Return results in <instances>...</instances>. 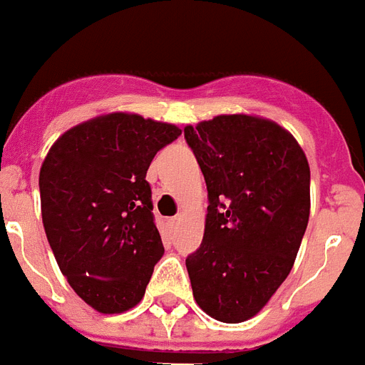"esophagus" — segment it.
<instances>
[{"label":"esophagus","instance_id":"obj_1","mask_svg":"<svg viewBox=\"0 0 365 365\" xmlns=\"http://www.w3.org/2000/svg\"><path fill=\"white\" fill-rule=\"evenodd\" d=\"M180 219H182V215H174V217L168 219V223H170V227H173V229H176L178 223H180Z\"/></svg>","mask_w":365,"mask_h":365}]
</instances>
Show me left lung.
I'll return each instance as SVG.
<instances>
[{
  "instance_id": "obj_1",
  "label": "left lung",
  "mask_w": 365,
  "mask_h": 365,
  "mask_svg": "<svg viewBox=\"0 0 365 365\" xmlns=\"http://www.w3.org/2000/svg\"><path fill=\"white\" fill-rule=\"evenodd\" d=\"M208 189L202 244L185 259L210 317L244 322L287 279L309 221V165L294 136L255 115L183 129Z\"/></svg>"
}]
</instances>
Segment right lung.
<instances>
[{
	"instance_id": "add662e5",
	"label": "right lung",
	"mask_w": 365,
	"mask_h": 365,
	"mask_svg": "<svg viewBox=\"0 0 365 365\" xmlns=\"http://www.w3.org/2000/svg\"><path fill=\"white\" fill-rule=\"evenodd\" d=\"M176 125L142 115H99L61 135L38 174L41 212L61 274L99 313L142 300L165 253L146 173Z\"/></svg>"
}]
</instances>
